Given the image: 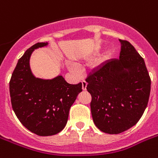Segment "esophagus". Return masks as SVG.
<instances>
[{"mask_svg":"<svg viewBox=\"0 0 158 158\" xmlns=\"http://www.w3.org/2000/svg\"><path fill=\"white\" fill-rule=\"evenodd\" d=\"M87 85H88V84H87L86 81H82V89L84 91H85L87 89Z\"/></svg>","mask_w":158,"mask_h":158,"instance_id":"esophagus-1","label":"esophagus"}]
</instances>
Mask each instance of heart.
Instances as JSON below:
<instances>
[{
  "mask_svg": "<svg viewBox=\"0 0 158 158\" xmlns=\"http://www.w3.org/2000/svg\"><path fill=\"white\" fill-rule=\"evenodd\" d=\"M101 48H102L101 47H100V46H98V48H95V51H94V53L96 54V53L98 52L99 51L101 50ZM111 56H112V53H111V52H108L106 53L105 56H104L103 58H102V61H103V62L108 61L109 60H110V58H111ZM69 69H71L72 71L78 72V69H77V67L75 66V65H74V64H69Z\"/></svg>",
  "mask_w": 158,
  "mask_h": 158,
  "instance_id": "1",
  "label": "heart"
}]
</instances>
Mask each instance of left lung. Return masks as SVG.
<instances>
[{"label": "left lung", "instance_id": "left-lung-1", "mask_svg": "<svg viewBox=\"0 0 158 158\" xmlns=\"http://www.w3.org/2000/svg\"><path fill=\"white\" fill-rule=\"evenodd\" d=\"M120 42V58L105 62L86 79L94 124L110 135L136 125L147 107L151 90L143 59L128 41Z\"/></svg>", "mask_w": 158, "mask_h": 158}]
</instances>
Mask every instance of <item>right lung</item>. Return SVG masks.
<instances>
[{"label": "right lung", "instance_id": "right-lung-1", "mask_svg": "<svg viewBox=\"0 0 158 158\" xmlns=\"http://www.w3.org/2000/svg\"><path fill=\"white\" fill-rule=\"evenodd\" d=\"M38 43L18 60L10 81L11 105L16 116L29 131L39 136L60 132L66 125L69 109L82 92V84H70L62 75L52 79L36 78L30 69L33 52L47 47Z\"/></svg>", "mask_w": 158, "mask_h": 158}]
</instances>
